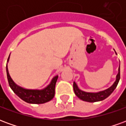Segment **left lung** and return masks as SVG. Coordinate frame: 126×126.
Returning a JSON list of instances; mask_svg holds the SVG:
<instances>
[{"label":"left lung","mask_w":126,"mask_h":126,"mask_svg":"<svg viewBox=\"0 0 126 126\" xmlns=\"http://www.w3.org/2000/svg\"><path fill=\"white\" fill-rule=\"evenodd\" d=\"M119 79H120V65L119 67V71H118V74L117 75V79L115 82H114L113 86L109 88L108 89L97 93H86V92H83L82 90H79L78 87L77 86L76 84L74 82V93L78 97L84 101H87V102H90V103L100 101V100L105 99L106 98L108 97L113 92V90L116 88L117 86L119 83Z\"/></svg>","instance_id":"1"}]
</instances>
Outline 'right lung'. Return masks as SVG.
<instances>
[{"mask_svg":"<svg viewBox=\"0 0 126 126\" xmlns=\"http://www.w3.org/2000/svg\"><path fill=\"white\" fill-rule=\"evenodd\" d=\"M9 57L8 58L7 61H9ZM6 69H7V79L9 86L19 97L24 101H26V103H32V104H42L52 100L55 96V85L57 81L58 76H55L52 79L51 83L43 90H26L22 88L19 87L13 81L8 71L7 64Z\"/></svg>","mask_w":126,"mask_h":126,"instance_id":"1","label":"right lung"}]
</instances>
